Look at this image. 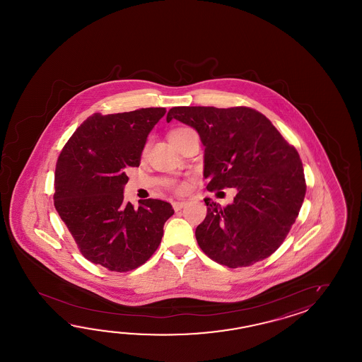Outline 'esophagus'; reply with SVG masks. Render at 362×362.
Segmentation results:
<instances>
[{
  "label": "esophagus",
  "instance_id": "34e87169",
  "mask_svg": "<svg viewBox=\"0 0 362 362\" xmlns=\"http://www.w3.org/2000/svg\"><path fill=\"white\" fill-rule=\"evenodd\" d=\"M173 208H175V211H180L181 208H184L186 206V202L185 200H177V202H173Z\"/></svg>",
  "mask_w": 362,
  "mask_h": 362
}]
</instances>
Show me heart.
<instances>
[{"label": "heart", "instance_id": "obj_1", "mask_svg": "<svg viewBox=\"0 0 362 362\" xmlns=\"http://www.w3.org/2000/svg\"><path fill=\"white\" fill-rule=\"evenodd\" d=\"M185 128H180V129H175V131H172L170 133V137H173V136H176L178 133H181V132H184ZM176 189H177L178 192H184L185 189H186V185H178L176 186Z\"/></svg>", "mask_w": 362, "mask_h": 362}]
</instances>
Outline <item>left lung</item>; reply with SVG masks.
<instances>
[{
	"label": "left lung",
	"mask_w": 362,
	"mask_h": 362,
	"mask_svg": "<svg viewBox=\"0 0 362 362\" xmlns=\"http://www.w3.org/2000/svg\"><path fill=\"white\" fill-rule=\"evenodd\" d=\"M194 128L204 146L207 189H237L221 207L206 198L207 216L195 237L202 251L229 268L267 259L282 245L305 197L300 156L269 119L250 107L170 108Z\"/></svg>",
	"instance_id": "left-lung-1"
}]
</instances>
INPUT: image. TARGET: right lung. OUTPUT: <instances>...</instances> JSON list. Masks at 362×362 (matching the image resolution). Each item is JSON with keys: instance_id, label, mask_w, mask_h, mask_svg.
I'll use <instances>...</instances> for the list:
<instances>
[{"instance_id": "1", "label": "right lung", "mask_w": 362, "mask_h": 362, "mask_svg": "<svg viewBox=\"0 0 362 362\" xmlns=\"http://www.w3.org/2000/svg\"><path fill=\"white\" fill-rule=\"evenodd\" d=\"M164 107L89 116L64 145L55 168L54 206L80 252L112 272L136 269L160 245L175 214L168 202H124L127 170L139 167Z\"/></svg>"}]
</instances>
